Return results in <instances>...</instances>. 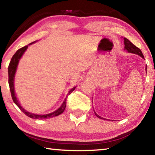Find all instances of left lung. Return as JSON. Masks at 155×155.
I'll return each instance as SVG.
<instances>
[{
  "instance_id": "left-lung-1",
  "label": "left lung",
  "mask_w": 155,
  "mask_h": 155,
  "mask_svg": "<svg viewBox=\"0 0 155 155\" xmlns=\"http://www.w3.org/2000/svg\"><path fill=\"white\" fill-rule=\"evenodd\" d=\"M124 51H127L128 52H130V53H133V54H137V55L140 56L141 58L144 59V57L143 55L142 54V52L141 51V50L137 48V46H135L134 44H133L132 43L130 42V41L128 40L127 38H124ZM147 71V66H146V72ZM94 114H95V115H96L97 117H98V118L100 119H102V120H106L103 118V117L100 116L99 115H98L96 114V113L94 111Z\"/></svg>"
}]
</instances>
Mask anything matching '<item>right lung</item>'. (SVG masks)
<instances>
[{
	"label": "right lung",
	"mask_w": 155,
	"mask_h": 155,
	"mask_svg": "<svg viewBox=\"0 0 155 155\" xmlns=\"http://www.w3.org/2000/svg\"><path fill=\"white\" fill-rule=\"evenodd\" d=\"M35 41H33V42L31 43L28 44V46H25L22 48H20L19 50H18L14 54V56L12 57V58L11 59V61L9 63V67H8V74H9V88H10V91H11V94H12V97L13 99V101L14 103L16 104V105L19 107L20 109L22 111L25 115H27V116H28L31 118H33V119H48V118H51V117H55L59 115L60 114H61L64 111V110L65 109V107H66V98L68 95H70L73 91L75 90V88L77 87V86L72 87L71 90H70L67 94L66 98L64 99V102L61 106H60L58 109L55 111L50 113V114H44V115H38V114H33V113H31L29 111L25 110L23 107L20 105V104L18 101V100L16 97V94H15V87H14V81H15V73H16V70H17V68L18 64H19V61L20 59L22 58V57L25 51H27L28 48V46L29 45H31L35 42Z\"/></svg>",
	"instance_id": "right-lung-1"
}]
</instances>
